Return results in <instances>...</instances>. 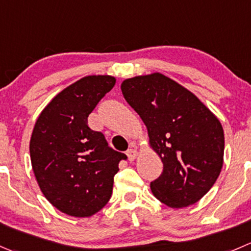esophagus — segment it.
Wrapping results in <instances>:
<instances>
[{"instance_id": "esophagus-1", "label": "esophagus", "mask_w": 251, "mask_h": 251, "mask_svg": "<svg viewBox=\"0 0 251 251\" xmlns=\"http://www.w3.org/2000/svg\"><path fill=\"white\" fill-rule=\"evenodd\" d=\"M126 154H127L128 159H130L131 162H132V160L136 159V157H137L138 152H137V150H135V148H130V150H127V153H126Z\"/></svg>"}]
</instances>
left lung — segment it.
<instances>
[{"instance_id":"left-lung-1","label":"left lung","mask_w":251,"mask_h":251,"mask_svg":"<svg viewBox=\"0 0 251 251\" xmlns=\"http://www.w3.org/2000/svg\"><path fill=\"white\" fill-rule=\"evenodd\" d=\"M121 92L147 126L163 162L151 182L153 195L172 208L194 205L208 193L223 165L220 120L190 91L162 74L125 79Z\"/></svg>"}]
</instances>
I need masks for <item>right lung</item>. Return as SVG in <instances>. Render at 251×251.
<instances>
[{
    "label": "right lung",
    "mask_w": 251,
    "mask_h": 251,
    "mask_svg": "<svg viewBox=\"0 0 251 251\" xmlns=\"http://www.w3.org/2000/svg\"><path fill=\"white\" fill-rule=\"evenodd\" d=\"M111 76H87L45 106L31 133L30 160L41 193L61 212L91 217L110 200L126 154L109 147L88 116L115 86Z\"/></svg>",
    "instance_id": "add662e5"
}]
</instances>
